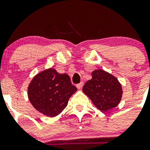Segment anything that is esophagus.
Returning a JSON list of instances; mask_svg holds the SVG:
<instances>
[{
  "mask_svg": "<svg viewBox=\"0 0 150 150\" xmlns=\"http://www.w3.org/2000/svg\"><path fill=\"white\" fill-rule=\"evenodd\" d=\"M83 85H84V82H81L80 83H79V84H77L76 85V87H77V89H81L82 88V87H83Z\"/></svg>",
  "mask_w": 150,
  "mask_h": 150,
  "instance_id": "obj_1",
  "label": "esophagus"
}]
</instances>
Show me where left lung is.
<instances>
[{"label": "left lung", "mask_w": 150, "mask_h": 150, "mask_svg": "<svg viewBox=\"0 0 150 150\" xmlns=\"http://www.w3.org/2000/svg\"><path fill=\"white\" fill-rule=\"evenodd\" d=\"M92 78L86 82L82 90L97 108L106 111L115 108L122 97V87L115 77L103 70L92 73Z\"/></svg>", "instance_id": "left-lung-1"}]
</instances>
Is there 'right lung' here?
Listing matches in <instances>:
<instances>
[{
  "label": "right lung",
  "instance_id": "1",
  "mask_svg": "<svg viewBox=\"0 0 150 150\" xmlns=\"http://www.w3.org/2000/svg\"><path fill=\"white\" fill-rule=\"evenodd\" d=\"M76 91L67 74H60L50 68L34 77L28 87V97L37 111L53 117L63 111Z\"/></svg>",
  "mask_w": 150,
  "mask_h": 150
}]
</instances>
